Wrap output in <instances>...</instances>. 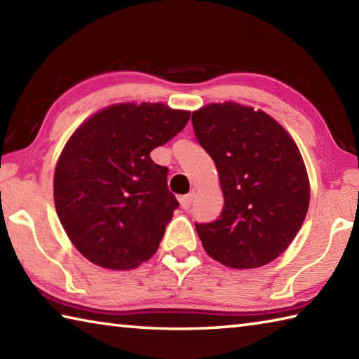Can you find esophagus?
<instances>
[{"instance_id":"34e87169","label":"esophagus","mask_w":359,"mask_h":359,"mask_svg":"<svg viewBox=\"0 0 359 359\" xmlns=\"http://www.w3.org/2000/svg\"><path fill=\"white\" fill-rule=\"evenodd\" d=\"M194 197H195V192H191V194L182 195V197H180L181 208H182V209H189V208H191L192 201H194Z\"/></svg>"}]
</instances>
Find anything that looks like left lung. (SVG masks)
Masks as SVG:
<instances>
[{"label": "left lung", "instance_id": "8db88e82", "mask_svg": "<svg viewBox=\"0 0 359 359\" xmlns=\"http://www.w3.org/2000/svg\"><path fill=\"white\" fill-rule=\"evenodd\" d=\"M192 125L225 198L217 220L195 225L203 248L231 269L266 266L286 252L308 212L299 147L269 114L233 101L194 111Z\"/></svg>", "mask_w": 359, "mask_h": 359}]
</instances>
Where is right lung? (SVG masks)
Wrapping results in <instances>:
<instances>
[{
    "mask_svg": "<svg viewBox=\"0 0 359 359\" xmlns=\"http://www.w3.org/2000/svg\"><path fill=\"white\" fill-rule=\"evenodd\" d=\"M191 112L164 103H118L81 123L54 168V206L70 242L95 266L131 270L158 252L178 201L151 150Z\"/></svg>",
    "mask_w": 359,
    "mask_h": 359,
    "instance_id": "add662e5",
    "label": "right lung"
}]
</instances>
